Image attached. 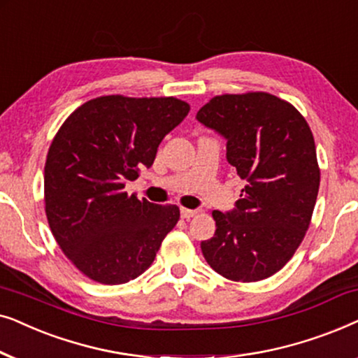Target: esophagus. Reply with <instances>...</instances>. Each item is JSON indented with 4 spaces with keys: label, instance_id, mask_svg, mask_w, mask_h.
Returning a JSON list of instances; mask_svg holds the SVG:
<instances>
[{
    "label": "esophagus",
    "instance_id": "esophagus-1",
    "mask_svg": "<svg viewBox=\"0 0 358 358\" xmlns=\"http://www.w3.org/2000/svg\"><path fill=\"white\" fill-rule=\"evenodd\" d=\"M197 215V210H190V208H180V217L184 220H190L192 217Z\"/></svg>",
    "mask_w": 358,
    "mask_h": 358
}]
</instances>
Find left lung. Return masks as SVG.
Returning <instances> with one entry per match:
<instances>
[{
    "label": "left lung",
    "mask_w": 358,
    "mask_h": 358,
    "mask_svg": "<svg viewBox=\"0 0 358 358\" xmlns=\"http://www.w3.org/2000/svg\"><path fill=\"white\" fill-rule=\"evenodd\" d=\"M197 120L227 140L228 163L246 180L233 210H213L215 236L200 244L205 261L228 280H264L290 261L310 227L320 190L310 125L268 92L215 96Z\"/></svg>",
    "instance_id": "obj_1"
}]
</instances>
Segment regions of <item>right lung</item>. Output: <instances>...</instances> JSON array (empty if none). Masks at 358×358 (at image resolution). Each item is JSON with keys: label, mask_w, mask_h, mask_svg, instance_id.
Here are the masks:
<instances>
[{"label": "right lung", "mask_w": 358, "mask_h": 358, "mask_svg": "<svg viewBox=\"0 0 358 358\" xmlns=\"http://www.w3.org/2000/svg\"><path fill=\"white\" fill-rule=\"evenodd\" d=\"M176 97L101 96L60 127L45 161V213L65 256L91 280H134L180 217L176 205L138 200L127 180L150 168L166 135L189 114Z\"/></svg>", "instance_id": "obj_1"}]
</instances>
